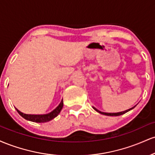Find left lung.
<instances>
[{
	"mask_svg": "<svg viewBox=\"0 0 155 155\" xmlns=\"http://www.w3.org/2000/svg\"><path fill=\"white\" fill-rule=\"evenodd\" d=\"M134 107H135V106H134ZM134 107H133V108H130V109H127V110H126V111H121V112H118V113H105V112H102V111H98V110H97V108H94V107H93V108H94V109L96 111L99 112V113H100V114H104V115H107V116H120V115H122V114H125V113H127V111H129L130 110L133 109V108H134Z\"/></svg>",
	"mask_w": 155,
	"mask_h": 155,
	"instance_id": "1",
	"label": "left lung"
}]
</instances>
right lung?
<instances>
[{
    "label": "right lung",
    "mask_w": 155,
    "mask_h": 155,
    "mask_svg": "<svg viewBox=\"0 0 155 155\" xmlns=\"http://www.w3.org/2000/svg\"><path fill=\"white\" fill-rule=\"evenodd\" d=\"M63 106V101L62 100L59 106H58L54 110H53L50 113L47 114H41V115H35V114H23L21 111H19L17 108V111L18 113L20 114V116H22L23 118L27 120L31 121V122H49L54 119V117H56L58 114H60V111L62 110Z\"/></svg>",
    "instance_id": "1"
}]
</instances>
